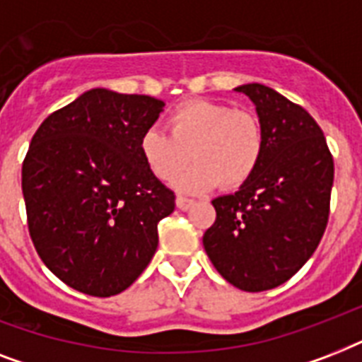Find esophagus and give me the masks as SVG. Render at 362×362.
<instances>
[{"label":"esophagus","mask_w":362,"mask_h":362,"mask_svg":"<svg viewBox=\"0 0 362 362\" xmlns=\"http://www.w3.org/2000/svg\"><path fill=\"white\" fill-rule=\"evenodd\" d=\"M192 204H193V199L182 197V195H178V197H176V206H178L180 210L192 209Z\"/></svg>","instance_id":"esophagus-1"}]
</instances>
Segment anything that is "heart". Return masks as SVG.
I'll list each match as a JSON object with an SVG mask.
<instances>
[{
	"mask_svg": "<svg viewBox=\"0 0 362 362\" xmlns=\"http://www.w3.org/2000/svg\"><path fill=\"white\" fill-rule=\"evenodd\" d=\"M169 133L148 127L139 150L148 170L170 184L189 159L197 163L176 186L182 192H206L216 184L235 189L246 184L264 156V129L252 110L233 109L212 99H187L170 110Z\"/></svg>",
	"mask_w": 362,
	"mask_h": 362,
	"instance_id": "1",
	"label": "heart"
}]
</instances>
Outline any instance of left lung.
Here are the masks:
<instances>
[{
	"label": "left lung",
	"instance_id": "8db88e82",
	"mask_svg": "<svg viewBox=\"0 0 362 362\" xmlns=\"http://www.w3.org/2000/svg\"><path fill=\"white\" fill-rule=\"evenodd\" d=\"M246 93L264 129L257 173L231 195L214 199V226L203 237L216 270L242 291L274 289L303 267L329 221L334 161L317 122L263 84Z\"/></svg>",
	"mask_w": 362,
	"mask_h": 362
}]
</instances>
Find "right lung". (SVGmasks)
Segmentation results:
<instances>
[{"instance_id": "right-lung-1", "label": "right lung", "mask_w": 362, "mask_h": 362, "mask_svg": "<svg viewBox=\"0 0 362 362\" xmlns=\"http://www.w3.org/2000/svg\"><path fill=\"white\" fill-rule=\"evenodd\" d=\"M165 103L93 88L39 125L22 163L28 229L59 280L112 297L142 274L175 193L142 161L139 141Z\"/></svg>"}]
</instances>
